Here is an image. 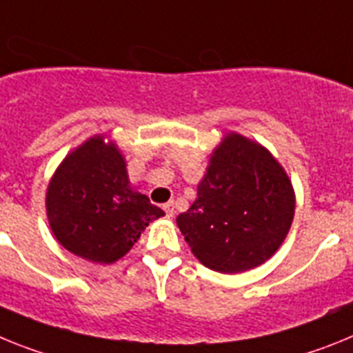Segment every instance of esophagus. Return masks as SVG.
Returning a JSON list of instances; mask_svg holds the SVG:
<instances>
[{"instance_id": "esophagus-1", "label": "esophagus", "mask_w": 353, "mask_h": 353, "mask_svg": "<svg viewBox=\"0 0 353 353\" xmlns=\"http://www.w3.org/2000/svg\"><path fill=\"white\" fill-rule=\"evenodd\" d=\"M163 211H165V214H167L168 219H172V216H174V204H172V202H167V204H163Z\"/></svg>"}]
</instances>
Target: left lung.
I'll return each mask as SVG.
<instances>
[{
	"label": "left lung",
	"mask_w": 353,
	"mask_h": 353,
	"mask_svg": "<svg viewBox=\"0 0 353 353\" xmlns=\"http://www.w3.org/2000/svg\"><path fill=\"white\" fill-rule=\"evenodd\" d=\"M295 214V192L268 149L238 133L223 137L197 186V199L176 219L199 261L240 274L274 256Z\"/></svg>",
	"instance_id": "1"
}]
</instances>
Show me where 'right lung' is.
Segmentation results:
<instances>
[{
	"label": "right lung",
	"mask_w": 353,
	"mask_h": 353,
	"mask_svg": "<svg viewBox=\"0 0 353 353\" xmlns=\"http://www.w3.org/2000/svg\"><path fill=\"white\" fill-rule=\"evenodd\" d=\"M46 211L63 249L101 265L125 256L149 222L165 214L131 188L124 156L103 134L65 156L49 181Z\"/></svg>",
	"instance_id": "right-lung-1"
}]
</instances>
